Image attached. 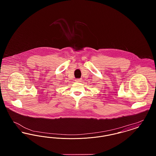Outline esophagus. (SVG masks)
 <instances>
[{
    "label": "esophagus",
    "instance_id": "obj_1",
    "mask_svg": "<svg viewBox=\"0 0 156 156\" xmlns=\"http://www.w3.org/2000/svg\"><path fill=\"white\" fill-rule=\"evenodd\" d=\"M75 81L76 82H80L81 81V79H76Z\"/></svg>",
    "mask_w": 156,
    "mask_h": 156
}]
</instances>
